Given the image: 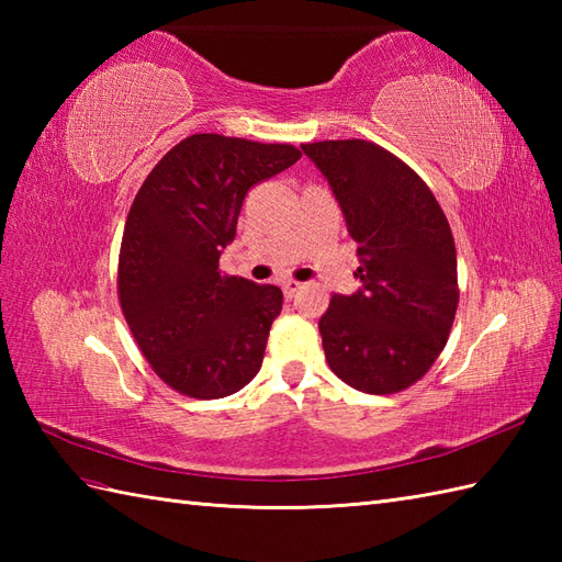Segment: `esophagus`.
Returning a JSON list of instances; mask_svg holds the SVG:
<instances>
[{"mask_svg":"<svg viewBox=\"0 0 562 562\" xmlns=\"http://www.w3.org/2000/svg\"><path fill=\"white\" fill-rule=\"evenodd\" d=\"M282 290H284V296H294V292L302 290V282L288 280V282H282Z\"/></svg>","mask_w":562,"mask_h":562,"instance_id":"34e87169","label":"esophagus"}]
</instances>
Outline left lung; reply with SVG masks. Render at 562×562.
Here are the masks:
<instances>
[{"label":"left lung","instance_id":"obj_1","mask_svg":"<svg viewBox=\"0 0 562 562\" xmlns=\"http://www.w3.org/2000/svg\"><path fill=\"white\" fill-rule=\"evenodd\" d=\"M357 241L362 288L333 294L318 330L328 367L362 393H398L445 350L459 306L457 248L432 190L367 139L302 145Z\"/></svg>","mask_w":562,"mask_h":562}]
</instances>
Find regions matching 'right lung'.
Segmentation results:
<instances>
[{
	"mask_svg": "<svg viewBox=\"0 0 562 562\" xmlns=\"http://www.w3.org/2000/svg\"><path fill=\"white\" fill-rule=\"evenodd\" d=\"M302 157L292 145L190 135L130 207L117 296L154 372L190 398H224L258 374L282 290L220 272L244 198Z\"/></svg>",
	"mask_w": 562,
	"mask_h": 562,
	"instance_id": "right-lung-1",
	"label": "right lung"
}]
</instances>
